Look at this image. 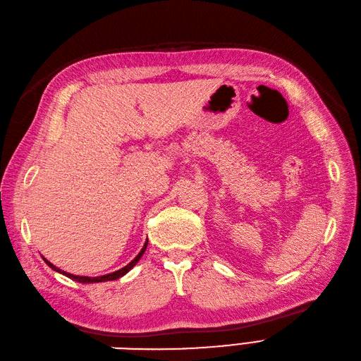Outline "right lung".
<instances>
[{
  "label": "right lung",
  "mask_w": 361,
  "mask_h": 361,
  "mask_svg": "<svg viewBox=\"0 0 361 361\" xmlns=\"http://www.w3.org/2000/svg\"><path fill=\"white\" fill-rule=\"evenodd\" d=\"M147 242L149 240H146V243L143 245V247H142V250H140L138 252V255L130 262V264H127L125 265V267H122L121 270H118V271H114V273H109V274H103V276H97V277H88V276H76V274H71V273H66V271H63V270H60L59 267H56V265H53L49 259H45L44 257V261H45V264L49 265L50 269H53L54 271H57V273H60V274H63V276H66V277H69V279H72V280H75V281H80V283H100V281H109V280H116V279H119V277H122V276H125L127 274L134 265L140 261V258L143 257V254H145V250H146V247H147Z\"/></svg>",
  "instance_id": "right-lung-1"
}]
</instances>
